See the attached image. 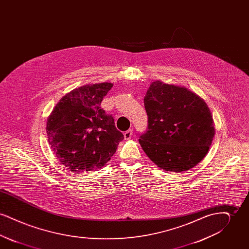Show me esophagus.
Wrapping results in <instances>:
<instances>
[{"mask_svg": "<svg viewBox=\"0 0 249 249\" xmlns=\"http://www.w3.org/2000/svg\"><path fill=\"white\" fill-rule=\"evenodd\" d=\"M132 135H133V130H131V129L124 132V138L126 140H130V138L132 137Z\"/></svg>", "mask_w": 249, "mask_h": 249, "instance_id": "1", "label": "esophagus"}]
</instances>
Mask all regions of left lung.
Instances as JSON below:
<instances>
[{
  "label": "left lung",
  "instance_id": "8db88e82",
  "mask_svg": "<svg viewBox=\"0 0 249 249\" xmlns=\"http://www.w3.org/2000/svg\"><path fill=\"white\" fill-rule=\"evenodd\" d=\"M143 102L148 129L139 142L147 157L173 173L200 163L214 136L213 116L205 101L183 86L155 80Z\"/></svg>",
  "mask_w": 249,
  "mask_h": 249
}]
</instances>
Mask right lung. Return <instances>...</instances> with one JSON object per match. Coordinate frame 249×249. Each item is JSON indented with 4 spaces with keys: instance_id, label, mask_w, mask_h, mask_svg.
I'll list each match as a JSON object with an SVG mask.
<instances>
[{
    "instance_id": "right-lung-1",
    "label": "right lung",
    "mask_w": 249,
    "mask_h": 249,
    "mask_svg": "<svg viewBox=\"0 0 249 249\" xmlns=\"http://www.w3.org/2000/svg\"><path fill=\"white\" fill-rule=\"evenodd\" d=\"M113 83L87 84L64 95L47 120V134L59 162L75 174L97 171L116 153L123 134L101 107Z\"/></svg>"
}]
</instances>
